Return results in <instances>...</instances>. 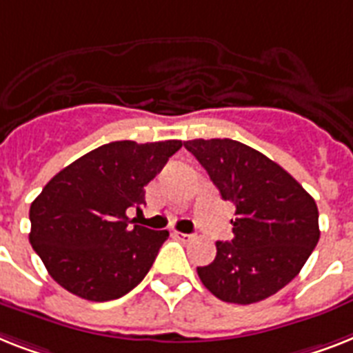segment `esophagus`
<instances>
[{
	"label": "esophagus",
	"mask_w": 353,
	"mask_h": 353,
	"mask_svg": "<svg viewBox=\"0 0 353 353\" xmlns=\"http://www.w3.org/2000/svg\"><path fill=\"white\" fill-rule=\"evenodd\" d=\"M174 236H176L177 239H181L183 243H188V241H192V239H194V236H192V234H183V232H176Z\"/></svg>",
	"instance_id": "obj_1"
}]
</instances>
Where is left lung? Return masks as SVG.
<instances>
[{"label":"left lung","instance_id":"obj_1","mask_svg":"<svg viewBox=\"0 0 353 353\" xmlns=\"http://www.w3.org/2000/svg\"><path fill=\"white\" fill-rule=\"evenodd\" d=\"M185 148L234 203V239L217 241L216 259L197 266L203 285L225 303L274 296L305 266L319 241L314 197L277 163L234 139H192Z\"/></svg>","mask_w":353,"mask_h":353}]
</instances>
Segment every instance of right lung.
I'll return each mask as SVG.
<instances>
[{
    "instance_id": "1",
    "label": "right lung",
    "mask_w": 353,
    "mask_h": 353,
    "mask_svg": "<svg viewBox=\"0 0 353 353\" xmlns=\"http://www.w3.org/2000/svg\"><path fill=\"white\" fill-rule=\"evenodd\" d=\"M181 141H114L50 179L30 205V245L57 285L81 299L112 301L136 288L167 241V230L130 226L145 186Z\"/></svg>"
}]
</instances>
